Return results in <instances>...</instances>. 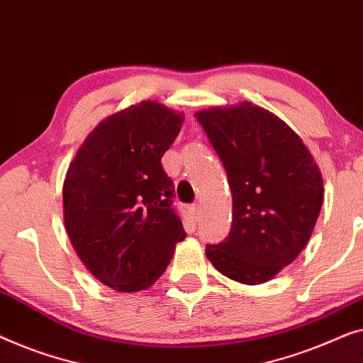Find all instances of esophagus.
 Segmentation results:
<instances>
[{
  "label": "esophagus",
  "mask_w": 363,
  "mask_h": 363,
  "mask_svg": "<svg viewBox=\"0 0 363 363\" xmlns=\"http://www.w3.org/2000/svg\"><path fill=\"white\" fill-rule=\"evenodd\" d=\"M191 212H192V217L197 220L199 216H201V206H199V203H194V206L191 207Z\"/></svg>",
  "instance_id": "34e87169"
}]
</instances>
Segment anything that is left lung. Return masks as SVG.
Returning <instances> with one entry per match:
<instances>
[{
  "mask_svg": "<svg viewBox=\"0 0 363 363\" xmlns=\"http://www.w3.org/2000/svg\"><path fill=\"white\" fill-rule=\"evenodd\" d=\"M227 171L232 228L206 255L233 281L262 284L309 242L324 201L323 176L301 138L248 101L196 113Z\"/></svg>",
  "mask_w": 363,
  "mask_h": 363,
  "instance_id": "1",
  "label": "left lung"
}]
</instances>
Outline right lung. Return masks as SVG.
I'll return each mask as SVG.
<instances>
[{
	"label": "right lung",
	"mask_w": 363,
	"mask_h": 363,
	"mask_svg": "<svg viewBox=\"0 0 363 363\" xmlns=\"http://www.w3.org/2000/svg\"><path fill=\"white\" fill-rule=\"evenodd\" d=\"M182 113L140 101L96 125L64 181V222L86 269L120 293L150 288L186 238L161 157Z\"/></svg>",
	"instance_id": "obj_1"
}]
</instances>
